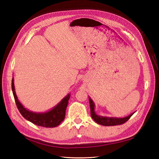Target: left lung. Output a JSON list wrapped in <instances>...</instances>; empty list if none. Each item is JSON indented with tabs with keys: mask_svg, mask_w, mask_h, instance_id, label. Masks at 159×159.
<instances>
[{
	"mask_svg": "<svg viewBox=\"0 0 159 159\" xmlns=\"http://www.w3.org/2000/svg\"><path fill=\"white\" fill-rule=\"evenodd\" d=\"M89 106H90V111H91V116L93 120L98 124H101L102 126H116L120 125L127 122L128 120L132 116L134 113L128 116L127 117L122 118H108V117H103L101 116H98L96 114L94 111V104L93 101L91 100V98H89Z\"/></svg>",
	"mask_w": 159,
	"mask_h": 159,
	"instance_id": "obj_1",
	"label": "left lung"
}]
</instances>
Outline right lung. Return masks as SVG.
I'll list each match as a JSON object with an SVG mask.
<instances>
[{
	"instance_id": "right-lung-1",
	"label": "right lung",
	"mask_w": 159,
	"mask_h": 159,
	"mask_svg": "<svg viewBox=\"0 0 159 159\" xmlns=\"http://www.w3.org/2000/svg\"><path fill=\"white\" fill-rule=\"evenodd\" d=\"M11 86L17 108H18L21 115L27 120L39 126L53 128L59 125L60 123L65 118L66 110L70 98V94H68L55 108L48 111V112L34 113L25 109L17 99L15 91L13 79L12 80Z\"/></svg>"
}]
</instances>
